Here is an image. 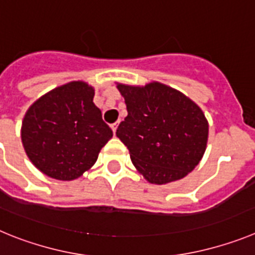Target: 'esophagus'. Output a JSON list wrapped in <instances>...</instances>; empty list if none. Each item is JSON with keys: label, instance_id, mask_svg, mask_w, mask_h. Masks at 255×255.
<instances>
[{"label": "esophagus", "instance_id": "34e87169", "mask_svg": "<svg viewBox=\"0 0 255 255\" xmlns=\"http://www.w3.org/2000/svg\"><path fill=\"white\" fill-rule=\"evenodd\" d=\"M117 126H119V123H115V124H112V125H111V129H112V131H114V134L116 132Z\"/></svg>", "mask_w": 255, "mask_h": 255}]
</instances>
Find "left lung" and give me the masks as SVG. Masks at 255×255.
Masks as SVG:
<instances>
[{
	"label": "left lung",
	"instance_id": "obj_1",
	"mask_svg": "<svg viewBox=\"0 0 255 255\" xmlns=\"http://www.w3.org/2000/svg\"><path fill=\"white\" fill-rule=\"evenodd\" d=\"M128 116L116 130L132 164L150 184L185 177L203 157L208 121L195 102L166 84L117 83Z\"/></svg>",
	"mask_w": 255,
	"mask_h": 255
}]
</instances>
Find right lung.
Instances as JSON below:
<instances>
[{
  "mask_svg": "<svg viewBox=\"0 0 255 255\" xmlns=\"http://www.w3.org/2000/svg\"><path fill=\"white\" fill-rule=\"evenodd\" d=\"M93 97L94 88L78 80L52 89L28 108L21 124L22 147L40 172L70 181L96 163L114 134Z\"/></svg>",
  "mask_w": 255,
  "mask_h": 255,
  "instance_id": "add662e5",
  "label": "right lung"
}]
</instances>
